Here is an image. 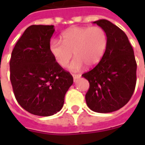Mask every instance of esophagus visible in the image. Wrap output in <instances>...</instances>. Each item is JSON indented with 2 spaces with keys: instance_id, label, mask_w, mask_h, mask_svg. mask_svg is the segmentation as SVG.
Segmentation results:
<instances>
[{
  "instance_id": "obj_1",
  "label": "esophagus",
  "mask_w": 145,
  "mask_h": 145,
  "mask_svg": "<svg viewBox=\"0 0 145 145\" xmlns=\"http://www.w3.org/2000/svg\"><path fill=\"white\" fill-rule=\"evenodd\" d=\"M72 76H73V78H74V81H76L77 79H78L81 78V74H73Z\"/></svg>"
}]
</instances>
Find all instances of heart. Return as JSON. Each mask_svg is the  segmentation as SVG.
<instances>
[{
    "label": "heart",
    "instance_id": "1",
    "mask_svg": "<svg viewBox=\"0 0 145 145\" xmlns=\"http://www.w3.org/2000/svg\"><path fill=\"white\" fill-rule=\"evenodd\" d=\"M61 41L51 40L49 46L51 55L60 67H64L74 53L76 57L68 68L78 71L85 65L93 67L100 62L106 49L107 36L100 27H74L61 35Z\"/></svg>",
    "mask_w": 145,
    "mask_h": 145
}]
</instances>
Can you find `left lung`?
Masks as SVG:
<instances>
[{"label":"left lung","mask_w":145,"mask_h":145,"mask_svg":"<svg viewBox=\"0 0 145 145\" xmlns=\"http://www.w3.org/2000/svg\"><path fill=\"white\" fill-rule=\"evenodd\" d=\"M93 23L106 32L107 45L100 62L82 74L90 85L85 100L94 112H112L124 106L131 99L136 85L137 63L123 31L106 19Z\"/></svg>","instance_id":"left-lung-1"}]
</instances>
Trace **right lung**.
<instances>
[{
	"label": "right lung",
	"mask_w": 145,
	"mask_h": 145,
	"mask_svg": "<svg viewBox=\"0 0 145 145\" xmlns=\"http://www.w3.org/2000/svg\"><path fill=\"white\" fill-rule=\"evenodd\" d=\"M54 25L28 27L11 53L10 78L16 100L32 114L59 112L73 77L55 61L49 49Z\"/></svg>",
	"instance_id": "right-lung-1"
}]
</instances>
